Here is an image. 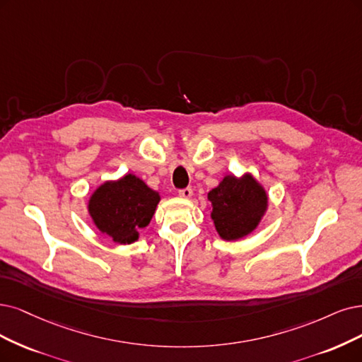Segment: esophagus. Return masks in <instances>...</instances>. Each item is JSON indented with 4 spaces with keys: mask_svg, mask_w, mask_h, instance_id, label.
<instances>
[{
    "mask_svg": "<svg viewBox=\"0 0 362 362\" xmlns=\"http://www.w3.org/2000/svg\"><path fill=\"white\" fill-rule=\"evenodd\" d=\"M179 195H180L182 198H191V197H192V189H191V188L180 189V191H179Z\"/></svg>",
    "mask_w": 362,
    "mask_h": 362,
    "instance_id": "esophagus-1",
    "label": "esophagus"
}]
</instances>
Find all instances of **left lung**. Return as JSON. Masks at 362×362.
<instances>
[{"instance_id":"left-lung-1","label":"left lung","mask_w":362,"mask_h":362,"mask_svg":"<svg viewBox=\"0 0 362 362\" xmlns=\"http://www.w3.org/2000/svg\"><path fill=\"white\" fill-rule=\"evenodd\" d=\"M207 199L213 225L226 242L255 231L269 209V194L250 173L240 177L225 174L216 188L207 194Z\"/></svg>"}]
</instances>
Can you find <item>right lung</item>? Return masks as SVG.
Segmentation results:
<instances>
[{
    "label": "right lung",
    "mask_w": 362,
    "mask_h": 362,
    "mask_svg": "<svg viewBox=\"0 0 362 362\" xmlns=\"http://www.w3.org/2000/svg\"><path fill=\"white\" fill-rule=\"evenodd\" d=\"M160 195L136 174L105 180L88 199V213L97 230L113 243L137 242L140 230L151 223Z\"/></svg>",
    "instance_id": "right-lung-1"
}]
</instances>
